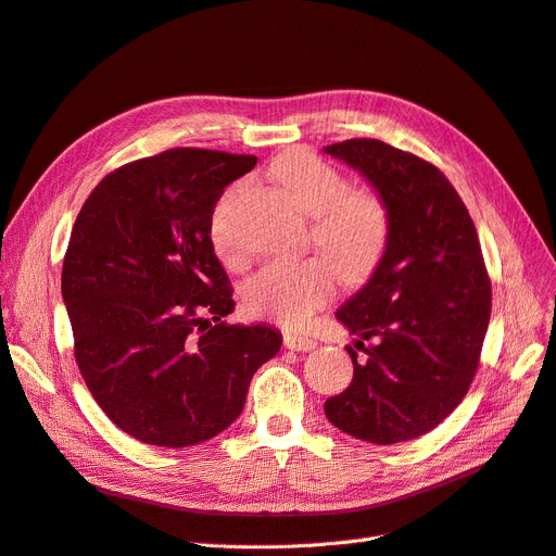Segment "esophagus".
<instances>
[{
	"instance_id": "34e87169",
	"label": "esophagus",
	"mask_w": 556,
	"mask_h": 556,
	"mask_svg": "<svg viewBox=\"0 0 556 556\" xmlns=\"http://www.w3.org/2000/svg\"><path fill=\"white\" fill-rule=\"evenodd\" d=\"M316 341L308 336H300V333H286L283 336V348L286 350H293V352H308V350H316Z\"/></svg>"
}]
</instances>
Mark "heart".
Instances as JSON below:
<instances>
[{
	"label": "heart",
	"instance_id": "b5f03b06",
	"mask_svg": "<svg viewBox=\"0 0 556 556\" xmlns=\"http://www.w3.org/2000/svg\"><path fill=\"white\" fill-rule=\"evenodd\" d=\"M275 177L300 211L313 215L311 240L329 261L336 275L348 283L370 277L389 240V211L366 190H348L345 177L306 150H295L275 161ZM236 186L215 206L211 218V240L223 261L238 265L240 250L229 227V204ZM318 258L275 261L245 286V304L258 316L281 325L300 327L323 308L333 295V273Z\"/></svg>",
	"mask_w": 556,
	"mask_h": 556
}]
</instances>
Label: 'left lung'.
Returning a JSON list of instances; mask_svg holds the SVG:
<instances>
[{"instance_id": "left-lung-1", "label": "left lung", "mask_w": 556, "mask_h": 556, "mask_svg": "<svg viewBox=\"0 0 556 556\" xmlns=\"http://www.w3.org/2000/svg\"><path fill=\"white\" fill-rule=\"evenodd\" d=\"M389 211V240L370 279L336 311L354 348V377L325 416L361 441L422 437L462 404L491 320V279L477 229L431 163L375 138L327 144ZM364 340H372L366 349Z\"/></svg>"}]
</instances>
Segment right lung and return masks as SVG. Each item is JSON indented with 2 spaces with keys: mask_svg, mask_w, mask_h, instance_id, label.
Wrapping results in <instances>:
<instances>
[{
  "mask_svg": "<svg viewBox=\"0 0 556 556\" xmlns=\"http://www.w3.org/2000/svg\"><path fill=\"white\" fill-rule=\"evenodd\" d=\"M254 165L198 148L134 161L98 184L72 227L61 295L77 364L102 412L140 443L218 437L281 348L270 325L220 323L236 302L211 218L225 186Z\"/></svg>",
  "mask_w": 556,
  "mask_h": 556,
  "instance_id": "right-lung-1",
  "label": "right lung"
}]
</instances>
